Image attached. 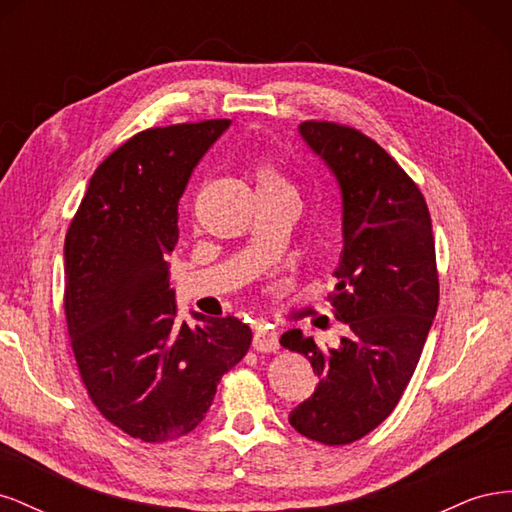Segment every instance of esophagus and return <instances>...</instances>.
Returning a JSON list of instances; mask_svg holds the SVG:
<instances>
[{
  "label": "esophagus",
  "mask_w": 512,
  "mask_h": 512,
  "mask_svg": "<svg viewBox=\"0 0 512 512\" xmlns=\"http://www.w3.org/2000/svg\"><path fill=\"white\" fill-rule=\"evenodd\" d=\"M252 346L258 352H275L277 348H280V335H277V331L271 327H260L254 333Z\"/></svg>",
  "instance_id": "34e87169"
}]
</instances>
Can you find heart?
Wrapping results in <instances>:
<instances>
[{
    "instance_id": "heart-1",
    "label": "heart",
    "mask_w": 512,
    "mask_h": 512,
    "mask_svg": "<svg viewBox=\"0 0 512 512\" xmlns=\"http://www.w3.org/2000/svg\"><path fill=\"white\" fill-rule=\"evenodd\" d=\"M258 190H290V183L271 162H260L256 166Z\"/></svg>"
}]
</instances>
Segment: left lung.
<instances>
[{
    "label": "left lung",
    "instance_id": "left-lung-1",
    "mask_svg": "<svg viewBox=\"0 0 512 512\" xmlns=\"http://www.w3.org/2000/svg\"><path fill=\"white\" fill-rule=\"evenodd\" d=\"M299 134L342 194L344 245L329 299L350 333L337 348H320L301 329L282 335L318 374L288 421L339 446L376 429L406 391L438 312L436 245L421 190L376 141L329 121H303Z\"/></svg>",
    "mask_w": 512,
    "mask_h": 512
}]
</instances>
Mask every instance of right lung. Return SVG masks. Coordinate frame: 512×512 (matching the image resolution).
Returning a JSON list of instances; mask_svg holds the SVG:
<instances>
[{"instance_id":"1","label":"right lung","mask_w":512,"mask_h":512,"mask_svg":"<svg viewBox=\"0 0 512 512\" xmlns=\"http://www.w3.org/2000/svg\"><path fill=\"white\" fill-rule=\"evenodd\" d=\"M228 119L132 136L91 177L64 245L66 320L96 408L128 436L168 442L209 412L218 382L252 344L235 316L177 322L168 256L177 207Z\"/></svg>"}]
</instances>
